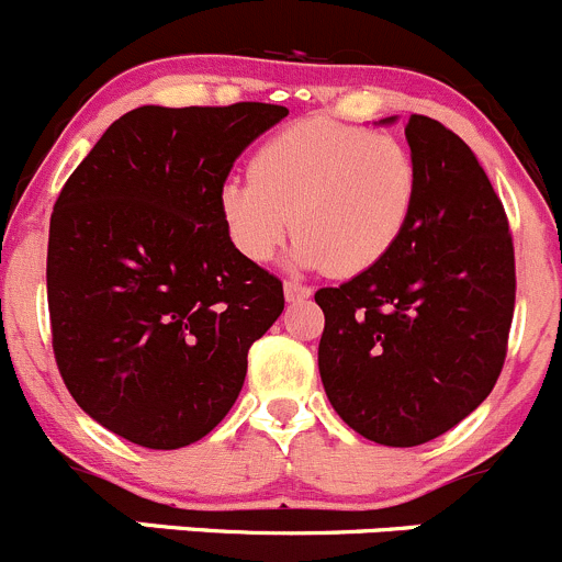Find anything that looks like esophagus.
Listing matches in <instances>:
<instances>
[{"instance_id": "1", "label": "esophagus", "mask_w": 562, "mask_h": 562, "mask_svg": "<svg viewBox=\"0 0 562 562\" xmlns=\"http://www.w3.org/2000/svg\"><path fill=\"white\" fill-rule=\"evenodd\" d=\"M284 297H286V303H301V301H308V297H312V290L303 284H295V281H286Z\"/></svg>"}]
</instances>
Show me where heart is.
<instances>
[{"label": "heart", "instance_id": "b5f03b06", "mask_svg": "<svg viewBox=\"0 0 562 562\" xmlns=\"http://www.w3.org/2000/svg\"><path fill=\"white\" fill-rule=\"evenodd\" d=\"M248 170L223 181L217 212L228 243L256 265L295 232V267L367 272L403 239L419 201V165L397 137L323 117L261 143Z\"/></svg>", "mask_w": 562, "mask_h": 562}]
</instances>
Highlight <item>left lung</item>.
Returning a JSON list of instances; mask_svg holds the SVG:
<instances>
[{"label": "left lung", "instance_id": "left-lung-1", "mask_svg": "<svg viewBox=\"0 0 562 562\" xmlns=\"http://www.w3.org/2000/svg\"><path fill=\"white\" fill-rule=\"evenodd\" d=\"M405 140L422 179L408 232L381 265L314 295L325 394L386 447L425 445L488 397L516 303L507 217L472 148L427 115L408 117Z\"/></svg>", "mask_w": 562, "mask_h": 562}]
</instances>
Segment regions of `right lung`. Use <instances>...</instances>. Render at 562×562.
<instances>
[{"mask_svg": "<svg viewBox=\"0 0 562 562\" xmlns=\"http://www.w3.org/2000/svg\"><path fill=\"white\" fill-rule=\"evenodd\" d=\"M286 106L126 112L68 176L49 223L57 367L79 408L148 450L204 438L237 403L248 350L284 312L237 254L217 190Z\"/></svg>", "mask_w": 562, "mask_h": 562, "instance_id": "right-lung-1", "label": "right lung"}]
</instances>
